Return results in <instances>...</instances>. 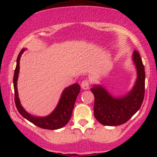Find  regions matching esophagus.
<instances>
[{
	"mask_svg": "<svg viewBox=\"0 0 157 157\" xmlns=\"http://www.w3.org/2000/svg\"><path fill=\"white\" fill-rule=\"evenodd\" d=\"M89 85H90V82L89 81L87 80V79H85L82 81V82H81V88H82V89H88L89 88Z\"/></svg>",
	"mask_w": 157,
	"mask_h": 157,
	"instance_id": "esophagus-1",
	"label": "esophagus"
}]
</instances>
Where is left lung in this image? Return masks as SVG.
I'll use <instances>...</instances> for the list:
<instances>
[{
	"instance_id": "obj_1",
	"label": "left lung",
	"mask_w": 157,
	"mask_h": 157,
	"mask_svg": "<svg viewBox=\"0 0 157 157\" xmlns=\"http://www.w3.org/2000/svg\"><path fill=\"white\" fill-rule=\"evenodd\" d=\"M133 60L137 69V80L132 91L126 96L114 98L100 86H94L91 89L94 95V117L103 125H122L141 107L145 97V73L142 59L136 50L133 54Z\"/></svg>"
}]
</instances>
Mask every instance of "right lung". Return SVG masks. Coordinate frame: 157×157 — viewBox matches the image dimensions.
Returning a JSON list of instances; mask_svg holds the SVG:
<instances>
[{
  "label": "right lung",
  "mask_w": 157,
  "mask_h": 157,
  "mask_svg": "<svg viewBox=\"0 0 157 157\" xmlns=\"http://www.w3.org/2000/svg\"><path fill=\"white\" fill-rule=\"evenodd\" d=\"M22 48L17 58V65L14 73L13 84L15 90V102L18 112L27 120L31 122L34 125L38 126L44 129L55 130L63 127L68 123L71 119V113L75 105L77 95L80 92V86L78 83H75L69 87L66 88L62 94V96L57 108L51 114L45 117H37L27 113L20 103L17 90V80L19 73V62L21 56L24 51Z\"/></svg>",
  "instance_id": "add662e5"
}]
</instances>
